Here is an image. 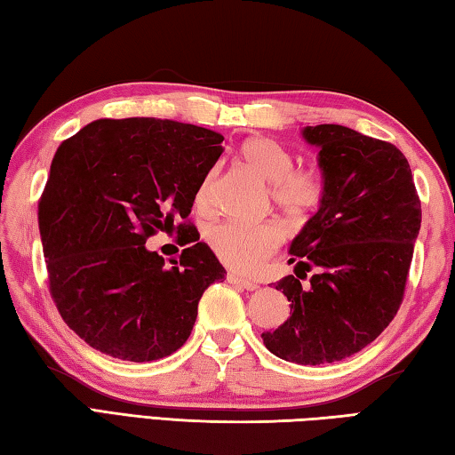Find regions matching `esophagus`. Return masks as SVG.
Segmentation results:
<instances>
[{
	"label": "esophagus",
	"mask_w": 455,
	"mask_h": 455,
	"mask_svg": "<svg viewBox=\"0 0 455 455\" xmlns=\"http://www.w3.org/2000/svg\"><path fill=\"white\" fill-rule=\"evenodd\" d=\"M227 282H228V283H235V286L243 288V290H248V291L260 288V286H258V283H254V282H251V280H246V278H243V275H238V274H235V272H228V274H227Z\"/></svg>",
	"instance_id": "esophagus-1"
}]
</instances>
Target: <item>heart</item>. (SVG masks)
<instances>
[{
	"label": "heart",
	"instance_id": "b5f03b06",
	"mask_svg": "<svg viewBox=\"0 0 455 455\" xmlns=\"http://www.w3.org/2000/svg\"><path fill=\"white\" fill-rule=\"evenodd\" d=\"M240 157L248 169L270 183V199L275 209L291 220H307L325 199V177L315 167H296L290 151L270 138H252L240 148ZM215 172L203 177L195 193L199 212L211 209ZM286 230L275 220L262 225L219 222L207 230L211 251L222 264L238 272H254L278 252Z\"/></svg>",
	"mask_w": 455,
	"mask_h": 455
}]
</instances>
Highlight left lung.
<instances>
[{"instance_id":"left-lung-1","label":"left lung","mask_w":455,"mask_h":455,"mask_svg":"<svg viewBox=\"0 0 455 455\" xmlns=\"http://www.w3.org/2000/svg\"><path fill=\"white\" fill-rule=\"evenodd\" d=\"M304 136L319 148L325 199L290 248L301 274L275 283L291 301L290 319L262 337L275 357L323 364L359 353L395 319L422 209L396 146L337 124L307 126Z\"/></svg>"}]
</instances>
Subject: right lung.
Wrapping results in <instances>:
<instances>
[{"label": "right lung", "mask_w": 455, "mask_h": 455, "mask_svg": "<svg viewBox=\"0 0 455 455\" xmlns=\"http://www.w3.org/2000/svg\"><path fill=\"white\" fill-rule=\"evenodd\" d=\"M222 140L175 120L100 118L59 146L39 233L51 298L92 349L146 363L191 335L203 291L227 274L189 219ZM172 228L186 248L165 269L145 240Z\"/></svg>", "instance_id": "add662e5"}]
</instances>
